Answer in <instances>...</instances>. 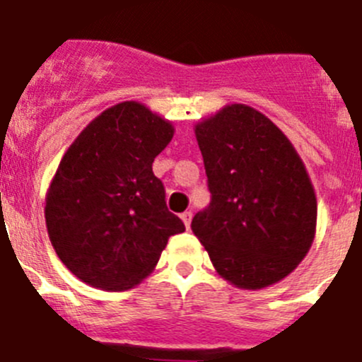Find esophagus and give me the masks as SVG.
Returning a JSON list of instances; mask_svg holds the SVG:
<instances>
[{"instance_id":"1","label":"esophagus","mask_w":362,"mask_h":362,"mask_svg":"<svg viewBox=\"0 0 362 362\" xmlns=\"http://www.w3.org/2000/svg\"><path fill=\"white\" fill-rule=\"evenodd\" d=\"M180 219L184 221L185 228H191V219H192V212H191V210H185L184 214H180Z\"/></svg>"}]
</instances>
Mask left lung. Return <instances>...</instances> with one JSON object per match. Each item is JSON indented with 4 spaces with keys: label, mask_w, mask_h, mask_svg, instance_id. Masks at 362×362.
<instances>
[{
    "label": "left lung",
    "mask_w": 362,
    "mask_h": 362,
    "mask_svg": "<svg viewBox=\"0 0 362 362\" xmlns=\"http://www.w3.org/2000/svg\"><path fill=\"white\" fill-rule=\"evenodd\" d=\"M209 209L192 219L214 269L237 288L262 290L297 269L317 231V196L281 129L245 104L194 125Z\"/></svg>",
    "instance_id": "obj_1"
}]
</instances>
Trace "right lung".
Listing matches in <instances>:
<instances>
[{"mask_svg": "<svg viewBox=\"0 0 362 362\" xmlns=\"http://www.w3.org/2000/svg\"><path fill=\"white\" fill-rule=\"evenodd\" d=\"M173 134L171 122L127 100L93 118L59 160L45 226L58 258L86 285L107 292L139 285L168 238L185 230L152 171Z\"/></svg>", "mask_w": 362, "mask_h": 362, "instance_id": "obj_1", "label": "right lung"}]
</instances>
